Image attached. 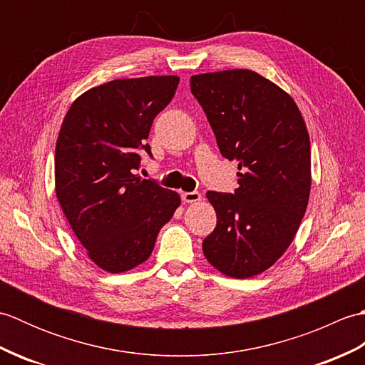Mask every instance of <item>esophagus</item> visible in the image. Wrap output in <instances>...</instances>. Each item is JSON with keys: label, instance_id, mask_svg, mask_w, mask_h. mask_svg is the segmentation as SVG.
<instances>
[{"label": "esophagus", "instance_id": "esophagus-1", "mask_svg": "<svg viewBox=\"0 0 365 365\" xmlns=\"http://www.w3.org/2000/svg\"><path fill=\"white\" fill-rule=\"evenodd\" d=\"M202 199L200 196V192L197 191H190V192H182V200L187 204H192V202H199V200Z\"/></svg>", "mask_w": 365, "mask_h": 365}]
</instances>
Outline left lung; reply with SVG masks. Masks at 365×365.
<instances>
[{
    "instance_id": "1",
    "label": "left lung",
    "mask_w": 365,
    "mask_h": 365,
    "mask_svg": "<svg viewBox=\"0 0 365 365\" xmlns=\"http://www.w3.org/2000/svg\"><path fill=\"white\" fill-rule=\"evenodd\" d=\"M220 152L237 160L234 195L208 191L216 227L202 243L222 274L268 269L293 242L311 195V141L294 100L245 68L191 76Z\"/></svg>"
}]
</instances>
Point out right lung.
Instances as JSON below:
<instances>
[{"mask_svg": "<svg viewBox=\"0 0 365 365\" xmlns=\"http://www.w3.org/2000/svg\"><path fill=\"white\" fill-rule=\"evenodd\" d=\"M175 75L113 80L84 92L64 118L54 153L56 197L89 259L123 273L150 257L180 196L135 175L160 111L173 100Z\"/></svg>", "mask_w": 365, "mask_h": 365, "instance_id": "add662e5", "label": "right lung"}]
</instances>
